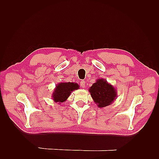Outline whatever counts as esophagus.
I'll list each match as a JSON object with an SVG mask.
<instances>
[{
	"label": "esophagus",
	"instance_id": "obj_1",
	"mask_svg": "<svg viewBox=\"0 0 159 159\" xmlns=\"http://www.w3.org/2000/svg\"><path fill=\"white\" fill-rule=\"evenodd\" d=\"M85 82L84 80H81V81H80V85H81V88H85Z\"/></svg>",
	"mask_w": 159,
	"mask_h": 159
}]
</instances>
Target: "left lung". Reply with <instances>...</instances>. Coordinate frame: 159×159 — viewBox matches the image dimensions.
Wrapping results in <instances>:
<instances>
[{
	"instance_id": "8db88e82",
	"label": "left lung",
	"mask_w": 159,
	"mask_h": 159,
	"mask_svg": "<svg viewBox=\"0 0 159 159\" xmlns=\"http://www.w3.org/2000/svg\"><path fill=\"white\" fill-rule=\"evenodd\" d=\"M95 103L99 108L110 105L117 98V89L103 78L98 79L89 89Z\"/></svg>"
}]
</instances>
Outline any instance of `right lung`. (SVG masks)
<instances>
[{
    "label": "right lung",
    "instance_id": "right-lung-1",
    "mask_svg": "<svg viewBox=\"0 0 159 159\" xmlns=\"http://www.w3.org/2000/svg\"><path fill=\"white\" fill-rule=\"evenodd\" d=\"M80 89V85L74 82H60L58 83L52 93V98L55 103L61 104L65 102L69 98L72 91Z\"/></svg>",
    "mask_w": 159,
    "mask_h": 159
}]
</instances>
